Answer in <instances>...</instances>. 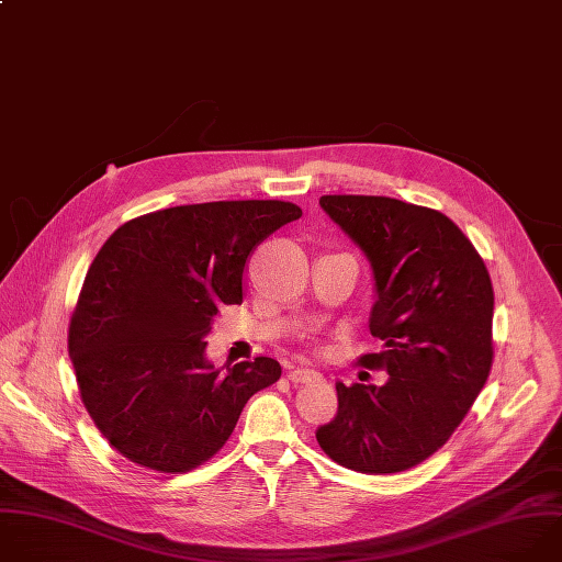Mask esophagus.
<instances>
[{
  "label": "esophagus",
  "instance_id": "esophagus-1",
  "mask_svg": "<svg viewBox=\"0 0 562 562\" xmlns=\"http://www.w3.org/2000/svg\"><path fill=\"white\" fill-rule=\"evenodd\" d=\"M286 378H289L291 382L300 384V382H311V380H315V378H317V372H315V370H311V368L291 366V368H289V372H286Z\"/></svg>",
  "mask_w": 562,
  "mask_h": 562
}]
</instances>
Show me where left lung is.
<instances>
[{"instance_id": "obj_1", "label": "left lung", "mask_w": 562, "mask_h": 562, "mask_svg": "<svg viewBox=\"0 0 562 562\" xmlns=\"http://www.w3.org/2000/svg\"><path fill=\"white\" fill-rule=\"evenodd\" d=\"M319 207L363 251L375 280L370 333L384 386L337 389L319 448L363 474H393L432 457L457 430L492 368L490 273L441 212L386 196H322Z\"/></svg>"}]
</instances>
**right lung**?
Masks as SVG:
<instances>
[{
	"instance_id": "add662e5",
	"label": "right lung",
	"mask_w": 562,
	"mask_h": 562,
	"mask_svg": "<svg viewBox=\"0 0 562 562\" xmlns=\"http://www.w3.org/2000/svg\"><path fill=\"white\" fill-rule=\"evenodd\" d=\"M302 216L282 201L169 207L121 225L92 260L68 350L94 426L132 463L190 472L232 437L251 395L280 380L271 357L214 366L205 337L243 304L254 249Z\"/></svg>"
}]
</instances>
